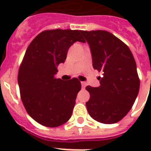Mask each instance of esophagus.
<instances>
[{"label": "esophagus", "mask_w": 151, "mask_h": 151, "mask_svg": "<svg viewBox=\"0 0 151 151\" xmlns=\"http://www.w3.org/2000/svg\"><path fill=\"white\" fill-rule=\"evenodd\" d=\"M86 85H87V83L85 82V81H81V86H82L83 88H85L86 87Z\"/></svg>", "instance_id": "obj_1"}]
</instances>
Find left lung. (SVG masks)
Returning <instances> with one entry per match:
<instances>
[{
	"label": "left lung",
	"mask_w": 151,
	"mask_h": 151,
	"mask_svg": "<svg viewBox=\"0 0 151 151\" xmlns=\"http://www.w3.org/2000/svg\"><path fill=\"white\" fill-rule=\"evenodd\" d=\"M81 33L89 45L93 68L103 73L98 78L99 87H86L90 94L88 112L100 123H117L129 112L138 96L140 82L135 59L129 47L110 32Z\"/></svg>",
	"instance_id": "obj_1"
}]
</instances>
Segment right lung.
Segmentation results:
<instances>
[{"mask_svg": "<svg viewBox=\"0 0 151 151\" xmlns=\"http://www.w3.org/2000/svg\"><path fill=\"white\" fill-rule=\"evenodd\" d=\"M81 30L48 29L41 32L27 48L19 70L18 83L25 109L37 123L60 126L70 118L80 81L55 78L57 66L66 60L74 42L85 43Z\"/></svg>", "mask_w": 151, "mask_h": 151, "instance_id": "right-lung-1", "label": "right lung"}]
</instances>
